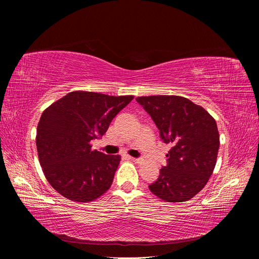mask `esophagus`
I'll use <instances>...</instances> for the list:
<instances>
[{
    "instance_id": "obj_1",
    "label": "esophagus",
    "mask_w": 259,
    "mask_h": 259,
    "mask_svg": "<svg viewBox=\"0 0 259 259\" xmlns=\"http://www.w3.org/2000/svg\"><path fill=\"white\" fill-rule=\"evenodd\" d=\"M130 159L134 162V163H137V164H140L143 163V159H137V158H132V156H130Z\"/></svg>"
}]
</instances>
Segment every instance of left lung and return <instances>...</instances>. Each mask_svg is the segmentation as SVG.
Returning <instances> with one entry per match:
<instances>
[{
	"mask_svg": "<svg viewBox=\"0 0 259 259\" xmlns=\"http://www.w3.org/2000/svg\"><path fill=\"white\" fill-rule=\"evenodd\" d=\"M136 100L154 121L161 139L171 145L167 165L149 189L165 202L190 200L205 187L216 165V121L204 108L182 96L153 95Z\"/></svg>",
	"mask_w": 259,
	"mask_h": 259,
	"instance_id": "left-lung-1",
	"label": "left lung"
}]
</instances>
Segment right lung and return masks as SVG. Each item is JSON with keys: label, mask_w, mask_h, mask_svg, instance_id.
Instances as JSON below:
<instances>
[{"label": "right lung", "mask_w": 259, "mask_h": 259, "mask_svg": "<svg viewBox=\"0 0 259 259\" xmlns=\"http://www.w3.org/2000/svg\"><path fill=\"white\" fill-rule=\"evenodd\" d=\"M133 98L75 91L45 109L36 130L38 161L62 197L88 203L111 187L121 156L93 150L91 144Z\"/></svg>", "instance_id": "right-lung-1"}]
</instances>
